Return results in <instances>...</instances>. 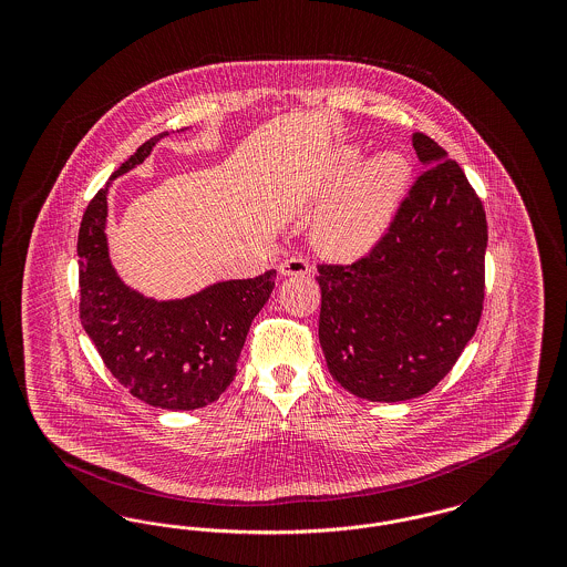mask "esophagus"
I'll return each instance as SVG.
<instances>
[{
	"mask_svg": "<svg viewBox=\"0 0 567 567\" xmlns=\"http://www.w3.org/2000/svg\"><path fill=\"white\" fill-rule=\"evenodd\" d=\"M280 274L282 276H308L312 271V266L303 257H291L280 264Z\"/></svg>",
	"mask_w": 567,
	"mask_h": 567,
	"instance_id": "esophagus-1",
	"label": "esophagus"
}]
</instances>
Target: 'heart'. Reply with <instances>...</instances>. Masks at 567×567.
Segmentation results:
<instances>
[{"mask_svg": "<svg viewBox=\"0 0 567 567\" xmlns=\"http://www.w3.org/2000/svg\"><path fill=\"white\" fill-rule=\"evenodd\" d=\"M359 163L361 148L357 146H344L338 153L329 189L348 187L324 206L315 225L319 248L342 261L363 257L380 243L410 183V163L400 151L378 153L357 171Z\"/></svg>", "mask_w": 567, "mask_h": 567, "instance_id": "obj_1", "label": "heart"}]
</instances>
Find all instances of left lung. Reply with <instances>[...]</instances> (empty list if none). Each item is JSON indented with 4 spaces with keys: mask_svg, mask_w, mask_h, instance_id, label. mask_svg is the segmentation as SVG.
<instances>
[{
    "mask_svg": "<svg viewBox=\"0 0 567 567\" xmlns=\"http://www.w3.org/2000/svg\"><path fill=\"white\" fill-rule=\"evenodd\" d=\"M427 169L389 231L351 266H319L329 374L370 402L421 398L476 333L485 301V208L457 162L412 135Z\"/></svg>",
    "mask_w": 567,
    "mask_h": 567,
    "instance_id": "8db88e82",
    "label": "left lung"
}]
</instances>
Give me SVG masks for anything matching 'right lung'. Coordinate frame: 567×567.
Masks as SVG:
<instances>
[{"instance_id":"1","label":"right lung","mask_w":567,"mask_h":567,"mask_svg":"<svg viewBox=\"0 0 567 567\" xmlns=\"http://www.w3.org/2000/svg\"><path fill=\"white\" fill-rule=\"evenodd\" d=\"M165 135L144 142L82 215L81 321L112 377L140 402L197 410L216 402L236 377L246 333L270 299L276 270L167 301L144 297L118 278L106 236L110 183L144 162Z\"/></svg>"}]
</instances>
